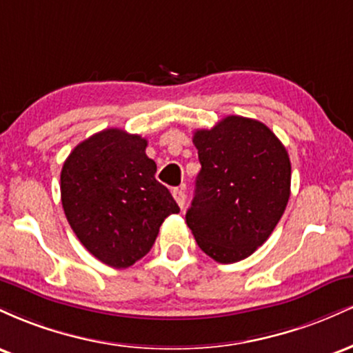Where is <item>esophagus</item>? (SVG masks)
<instances>
[{
  "instance_id": "esophagus-1",
  "label": "esophagus",
  "mask_w": 353,
  "mask_h": 353,
  "mask_svg": "<svg viewBox=\"0 0 353 353\" xmlns=\"http://www.w3.org/2000/svg\"><path fill=\"white\" fill-rule=\"evenodd\" d=\"M172 196H174V199H176L177 204H179V208L181 209L184 208V204H185V192H184V189H182V188L172 189Z\"/></svg>"
}]
</instances>
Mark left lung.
Instances as JSON below:
<instances>
[{"mask_svg":"<svg viewBox=\"0 0 353 353\" xmlns=\"http://www.w3.org/2000/svg\"><path fill=\"white\" fill-rule=\"evenodd\" d=\"M201 172L185 222L202 252L221 264L249 257L269 239L290 197V159L261 121L228 116L197 129Z\"/></svg>","mask_w":353,"mask_h":353,"instance_id":"left-lung-1","label":"left lung"}]
</instances>
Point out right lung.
<instances>
[{
	"label": "right lung",
	"mask_w": 353,
	"mask_h": 353,
	"mask_svg": "<svg viewBox=\"0 0 353 353\" xmlns=\"http://www.w3.org/2000/svg\"><path fill=\"white\" fill-rule=\"evenodd\" d=\"M148 141L104 129L72 149L61 171V202L71 229L104 264L125 269L143 259L161 224L179 205L156 181Z\"/></svg>",
	"instance_id": "obj_1"
}]
</instances>
